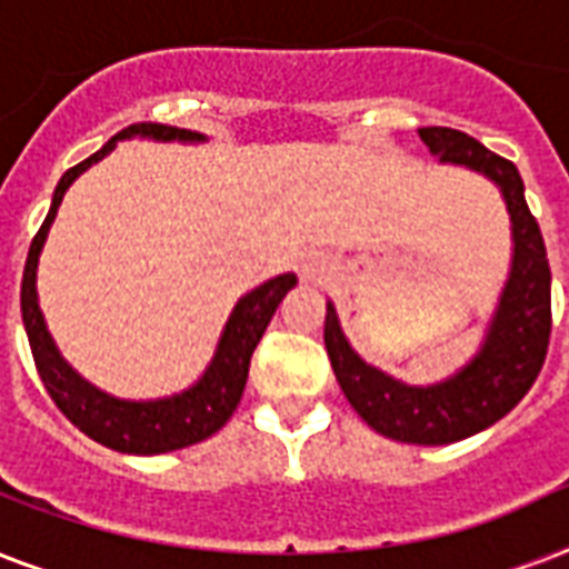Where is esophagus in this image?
Listing matches in <instances>:
<instances>
[{"label": "esophagus", "mask_w": 569, "mask_h": 569, "mask_svg": "<svg viewBox=\"0 0 569 569\" xmlns=\"http://www.w3.org/2000/svg\"><path fill=\"white\" fill-rule=\"evenodd\" d=\"M301 274L303 280H310V283H325L330 277V262L321 257V253H310V257H303Z\"/></svg>", "instance_id": "obj_1"}]
</instances>
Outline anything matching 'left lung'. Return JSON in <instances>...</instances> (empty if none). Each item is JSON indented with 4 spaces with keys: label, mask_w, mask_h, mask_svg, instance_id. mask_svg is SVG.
Here are the masks:
<instances>
[{
    "label": "left lung",
    "mask_w": 569,
    "mask_h": 569,
    "mask_svg": "<svg viewBox=\"0 0 569 569\" xmlns=\"http://www.w3.org/2000/svg\"><path fill=\"white\" fill-rule=\"evenodd\" d=\"M419 138L442 164H458L487 177L511 214V271L485 339L458 372L428 387L405 383L366 363L342 333L333 301H328L325 316V346L339 387L369 428L398 442L446 446L499 422L531 389L547 360L552 330V274L517 164L490 153L458 129L425 127Z\"/></svg>",
    "instance_id": "obj_1"
}]
</instances>
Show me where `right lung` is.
<instances>
[{
    "mask_svg": "<svg viewBox=\"0 0 569 569\" xmlns=\"http://www.w3.org/2000/svg\"><path fill=\"white\" fill-rule=\"evenodd\" d=\"M153 138V141H180V144H203L206 136L191 132V129L162 127V123H136V127L123 129L93 156L58 180L52 191V203H49L47 221L40 223L38 236L31 241L29 259H26V271H22V289H20V310L22 325H26V337H29L31 357L38 366V375L43 387L58 405V410L70 419L82 433L91 440L102 442L114 451L123 455H164V451L186 449L194 442L212 437L221 431L232 410L239 407L244 383H248V369L253 348L266 333L268 321L274 316L277 303L283 301L286 292L298 283L292 271L277 274L266 280L248 295H241L236 307H232L230 319L223 325L221 339L214 346V355L203 375L182 392L164 398H147V401H132V398H118L106 392V389L93 387L91 380H84L76 372L73 366L67 363L64 355L58 351L56 339L49 333L47 319L40 312L38 303V262L40 250L47 244L49 227L56 221L58 206L64 200L67 189L82 177L91 164L118 147V141L127 138Z\"/></svg>",
    "mask_w": 569,
    "mask_h": 569,
    "instance_id": "add662e5",
    "label": "right lung"
}]
</instances>
